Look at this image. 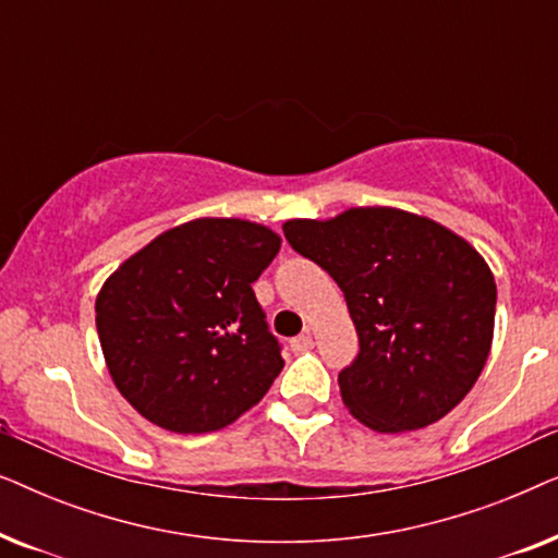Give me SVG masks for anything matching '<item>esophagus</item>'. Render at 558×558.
Here are the masks:
<instances>
[{"mask_svg": "<svg viewBox=\"0 0 558 558\" xmlns=\"http://www.w3.org/2000/svg\"><path fill=\"white\" fill-rule=\"evenodd\" d=\"M315 342H312V335L304 332V335H296V338H292V342H289V348L294 350V353H302V350H310Z\"/></svg>", "mask_w": 558, "mask_h": 558, "instance_id": "34e87169", "label": "esophagus"}]
</instances>
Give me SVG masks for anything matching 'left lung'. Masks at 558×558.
I'll use <instances>...</instances> for the list:
<instances>
[{"instance_id":"left-lung-1","label":"left lung","mask_w":558,"mask_h":558,"mask_svg":"<svg viewBox=\"0 0 558 558\" xmlns=\"http://www.w3.org/2000/svg\"><path fill=\"white\" fill-rule=\"evenodd\" d=\"M284 235L345 294L361 353L338 384L357 422L414 432L470 393L493 345L498 289L468 241L399 208L287 220Z\"/></svg>"}]
</instances>
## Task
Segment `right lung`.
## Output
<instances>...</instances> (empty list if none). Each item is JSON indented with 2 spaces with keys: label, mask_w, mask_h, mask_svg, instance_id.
<instances>
[{
  "label": "right lung",
  "mask_w": 558,
  "mask_h": 558,
  "mask_svg": "<svg viewBox=\"0 0 558 558\" xmlns=\"http://www.w3.org/2000/svg\"><path fill=\"white\" fill-rule=\"evenodd\" d=\"M281 239L241 218H197L129 256L96 296V330L119 393L151 424L218 432L284 368L251 284Z\"/></svg>",
  "instance_id": "right-lung-1"
}]
</instances>
